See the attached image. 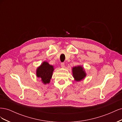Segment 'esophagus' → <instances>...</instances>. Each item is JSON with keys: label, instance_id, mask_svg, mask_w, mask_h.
Returning a JSON list of instances; mask_svg holds the SVG:
<instances>
[{"label": "esophagus", "instance_id": "1", "mask_svg": "<svg viewBox=\"0 0 122 122\" xmlns=\"http://www.w3.org/2000/svg\"><path fill=\"white\" fill-rule=\"evenodd\" d=\"M61 68H65V63H64V62H61Z\"/></svg>", "mask_w": 122, "mask_h": 122}]
</instances>
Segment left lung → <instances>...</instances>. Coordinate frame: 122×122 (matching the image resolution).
Wrapping results in <instances>:
<instances>
[{
  "label": "left lung",
  "instance_id": "obj_1",
  "mask_svg": "<svg viewBox=\"0 0 122 122\" xmlns=\"http://www.w3.org/2000/svg\"><path fill=\"white\" fill-rule=\"evenodd\" d=\"M72 73L74 78L76 81H80L86 76V73L85 72L83 68L81 66L73 67L72 68Z\"/></svg>",
  "mask_w": 122,
  "mask_h": 122
}]
</instances>
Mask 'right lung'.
<instances>
[{"instance_id":"1","label":"right lung","mask_w":122,"mask_h":122,"mask_svg":"<svg viewBox=\"0 0 122 122\" xmlns=\"http://www.w3.org/2000/svg\"><path fill=\"white\" fill-rule=\"evenodd\" d=\"M54 70L53 66L47 61H44L36 69V76L41 79L44 84L49 83Z\"/></svg>"}]
</instances>
